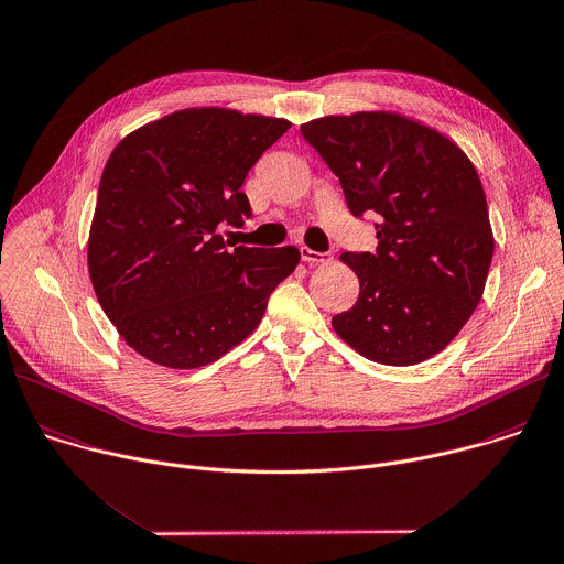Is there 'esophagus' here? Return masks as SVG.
<instances>
[{"label": "esophagus", "mask_w": 564, "mask_h": 564, "mask_svg": "<svg viewBox=\"0 0 564 564\" xmlns=\"http://www.w3.org/2000/svg\"><path fill=\"white\" fill-rule=\"evenodd\" d=\"M301 259L305 261V263H325V261H329V254L327 252H316V250H310V248H301Z\"/></svg>", "instance_id": "esophagus-1"}]
</instances>
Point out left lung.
<instances>
[{
    "instance_id": "obj_1",
    "label": "left lung",
    "mask_w": 564,
    "mask_h": 564,
    "mask_svg": "<svg viewBox=\"0 0 564 564\" xmlns=\"http://www.w3.org/2000/svg\"><path fill=\"white\" fill-rule=\"evenodd\" d=\"M338 176L354 217L377 215V252H345L360 283L332 318L360 356L416 365L452 343L474 314L494 257L476 167L441 132L392 112L301 126Z\"/></svg>"
}]
</instances>
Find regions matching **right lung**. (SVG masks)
I'll list each match as a JSON object with an SVG mask.
<instances>
[{
  "label": "right lung",
  "instance_id": "right-lung-1",
  "mask_svg": "<svg viewBox=\"0 0 564 564\" xmlns=\"http://www.w3.org/2000/svg\"><path fill=\"white\" fill-rule=\"evenodd\" d=\"M290 121L191 108L110 154L88 241L95 294L123 340L172 369L208 365L261 323L299 250L224 239L252 217L241 185Z\"/></svg>",
  "mask_w": 564,
  "mask_h": 564
}]
</instances>
